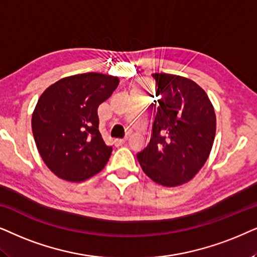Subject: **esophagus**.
<instances>
[{
    "label": "esophagus",
    "instance_id": "1",
    "mask_svg": "<svg viewBox=\"0 0 257 257\" xmlns=\"http://www.w3.org/2000/svg\"><path fill=\"white\" fill-rule=\"evenodd\" d=\"M126 138H124V139H116L115 141H114V143H115V146L116 147H118V146H122V145H124V143L126 142Z\"/></svg>",
    "mask_w": 257,
    "mask_h": 257
}]
</instances>
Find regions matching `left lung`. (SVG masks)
Segmentation results:
<instances>
[{
	"label": "left lung",
	"mask_w": 257,
	"mask_h": 257,
	"mask_svg": "<svg viewBox=\"0 0 257 257\" xmlns=\"http://www.w3.org/2000/svg\"><path fill=\"white\" fill-rule=\"evenodd\" d=\"M153 77L157 111L152 139L138 160L154 182L176 187L190 181L206 163L216 133V116L206 91L194 81L162 73Z\"/></svg>",
	"instance_id": "left-lung-1"
}]
</instances>
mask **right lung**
Segmentation results:
<instances>
[{"label":"right lung","instance_id":"1","mask_svg":"<svg viewBox=\"0 0 257 257\" xmlns=\"http://www.w3.org/2000/svg\"><path fill=\"white\" fill-rule=\"evenodd\" d=\"M118 82L110 75L78 74L51 84L40 96L33 135L44 163L60 179L82 182L107 164L112 148L98 131L97 108Z\"/></svg>","mask_w":257,"mask_h":257}]
</instances>
